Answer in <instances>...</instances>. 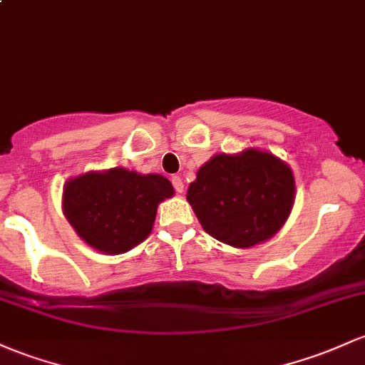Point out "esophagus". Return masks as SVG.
I'll return each instance as SVG.
<instances>
[{
	"label": "esophagus",
	"mask_w": 365,
	"mask_h": 365,
	"mask_svg": "<svg viewBox=\"0 0 365 365\" xmlns=\"http://www.w3.org/2000/svg\"><path fill=\"white\" fill-rule=\"evenodd\" d=\"M171 183H173L175 190L178 192V194H183L185 187H183V182H182V178H180V176H173V178H171Z\"/></svg>",
	"instance_id": "esophagus-1"
}]
</instances>
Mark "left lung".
I'll return each mask as SVG.
<instances>
[{"instance_id":"1","label":"left lung","mask_w":365,"mask_h":365,"mask_svg":"<svg viewBox=\"0 0 365 365\" xmlns=\"http://www.w3.org/2000/svg\"><path fill=\"white\" fill-rule=\"evenodd\" d=\"M187 201L211 237L251 247L274 237L286 223L294 202V176L270 152L216 154L199 168Z\"/></svg>"}]
</instances>
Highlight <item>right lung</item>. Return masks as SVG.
Segmentation results:
<instances>
[{
	"label": "right lung",
	"instance_id": "obj_1",
	"mask_svg": "<svg viewBox=\"0 0 365 365\" xmlns=\"http://www.w3.org/2000/svg\"><path fill=\"white\" fill-rule=\"evenodd\" d=\"M175 194L161 175L124 168L90 171L63 185L62 207L76 234L106 255H121L149 237L159 202Z\"/></svg>",
	"mask_w": 365,
	"mask_h": 365
}]
</instances>
